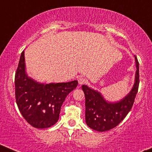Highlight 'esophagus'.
Instances as JSON below:
<instances>
[{"instance_id":"34e87169","label":"esophagus","mask_w":152,"mask_h":152,"mask_svg":"<svg viewBox=\"0 0 152 152\" xmlns=\"http://www.w3.org/2000/svg\"><path fill=\"white\" fill-rule=\"evenodd\" d=\"M78 83H79V85H83V84H86V83H87V80H86V78L80 77L78 79Z\"/></svg>"}]
</instances>
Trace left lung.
<instances>
[{
    "mask_svg": "<svg viewBox=\"0 0 152 152\" xmlns=\"http://www.w3.org/2000/svg\"><path fill=\"white\" fill-rule=\"evenodd\" d=\"M135 83L130 92L121 100L109 102L97 90L83 85L86 97V122L92 129L104 132L116 127L127 116L133 105L139 87V62L135 55Z\"/></svg>",
    "mask_w": 152,
    "mask_h": 152,
    "instance_id": "1",
    "label": "left lung"
}]
</instances>
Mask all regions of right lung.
<instances>
[{"label":"right lung","mask_w":152,"mask_h":152,"mask_svg":"<svg viewBox=\"0 0 152 152\" xmlns=\"http://www.w3.org/2000/svg\"><path fill=\"white\" fill-rule=\"evenodd\" d=\"M15 98L25 120L34 128H47L57 122L61 107L77 80L41 83L28 77L25 70L24 51L21 54L15 78Z\"/></svg>","instance_id":"add662e5"}]
</instances>
